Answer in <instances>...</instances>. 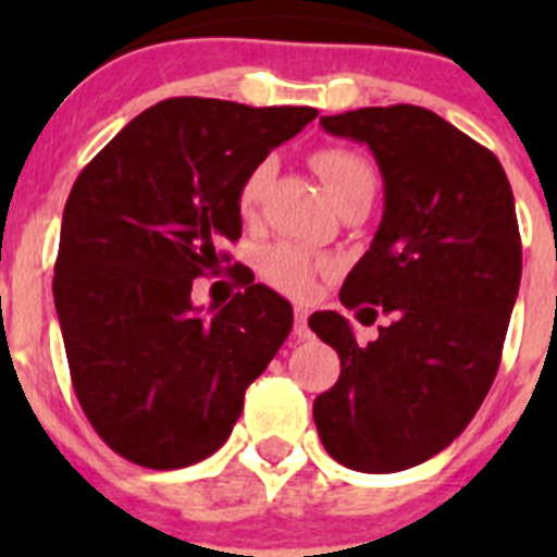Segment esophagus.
<instances>
[{
  "instance_id": "34e87169",
  "label": "esophagus",
  "mask_w": 557,
  "mask_h": 557,
  "mask_svg": "<svg viewBox=\"0 0 557 557\" xmlns=\"http://www.w3.org/2000/svg\"><path fill=\"white\" fill-rule=\"evenodd\" d=\"M307 318H309V312L304 307H298L295 309V323H293V334L298 339H309L312 337V332H309V323H307Z\"/></svg>"
}]
</instances>
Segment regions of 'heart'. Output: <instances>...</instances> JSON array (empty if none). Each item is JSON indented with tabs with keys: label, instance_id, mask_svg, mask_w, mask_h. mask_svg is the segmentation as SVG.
I'll return each instance as SVG.
<instances>
[{
	"label": "heart",
	"instance_id": "heart-1",
	"mask_svg": "<svg viewBox=\"0 0 557 557\" xmlns=\"http://www.w3.org/2000/svg\"><path fill=\"white\" fill-rule=\"evenodd\" d=\"M312 170L321 175L323 186L337 200L343 191L351 189L359 181L373 178L371 166L366 164L362 156L354 150H343V147H326L312 156ZM270 175V164H259L248 172V178L239 186V211L243 214H253L256 203L262 198L264 181ZM326 270V262L318 259L309 250L298 248L293 243H278L270 245L262 253V273L273 287L284 289L289 295H307L312 289L318 273Z\"/></svg>",
	"mask_w": 557,
	"mask_h": 557
}]
</instances>
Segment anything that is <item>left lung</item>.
Instances as JSON below:
<instances>
[{
  "instance_id": "obj_1",
  "label": "left lung",
  "mask_w": 557,
  "mask_h": 557,
  "mask_svg": "<svg viewBox=\"0 0 557 557\" xmlns=\"http://www.w3.org/2000/svg\"><path fill=\"white\" fill-rule=\"evenodd\" d=\"M321 125L366 141L385 181L382 223L339 301L362 323L393 321L362 348L339 312L309 318L339 354L312 416L334 460L393 474L444 451L494 385L521 282L513 191L488 147L426 108H357Z\"/></svg>"
}]
</instances>
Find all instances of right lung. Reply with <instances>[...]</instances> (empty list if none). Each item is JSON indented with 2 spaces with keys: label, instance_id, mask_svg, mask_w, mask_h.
I'll return each mask as SVG.
<instances>
[{
  "label": "right lung",
  "instance_id": "obj_1",
  "mask_svg": "<svg viewBox=\"0 0 557 557\" xmlns=\"http://www.w3.org/2000/svg\"><path fill=\"white\" fill-rule=\"evenodd\" d=\"M314 116L172 97L77 175L52 293L77 401L125 460L166 471L214 455L287 339L293 307L253 275L209 321L191 307V282L231 262L223 245L243 234L248 172Z\"/></svg>",
  "mask_w": 557,
  "mask_h": 557
}]
</instances>
